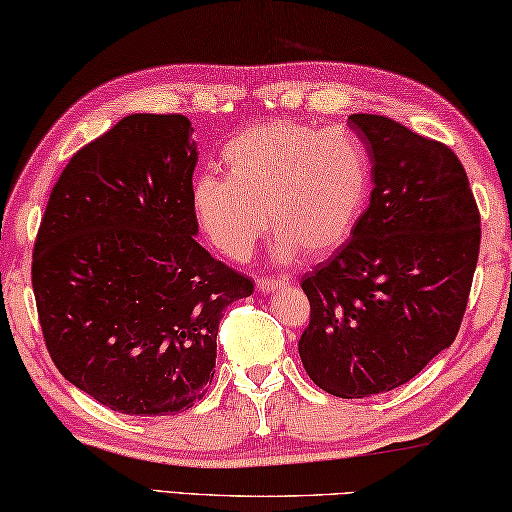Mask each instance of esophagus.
<instances>
[{"mask_svg":"<svg viewBox=\"0 0 512 512\" xmlns=\"http://www.w3.org/2000/svg\"><path fill=\"white\" fill-rule=\"evenodd\" d=\"M288 279H279V276H270V279H256V290L258 292H274L276 288L286 286Z\"/></svg>","mask_w":512,"mask_h":512,"instance_id":"obj_1","label":"esophagus"}]
</instances>
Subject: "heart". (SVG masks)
Here are the masks:
<instances>
[{"label": "heart", "mask_w": 512, "mask_h": 512, "mask_svg": "<svg viewBox=\"0 0 512 512\" xmlns=\"http://www.w3.org/2000/svg\"><path fill=\"white\" fill-rule=\"evenodd\" d=\"M222 163L226 177L195 181L192 211L231 261H245L267 220L279 258L331 254L354 231L372 188V158L356 133L295 120L240 131Z\"/></svg>", "instance_id": "obj_1"}]
</instances>
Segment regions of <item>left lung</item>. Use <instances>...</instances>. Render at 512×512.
Here are the masks:
<instances>
[{
  "mask_svg": "<svg viewBox=\"0 0 512 512\" xmlns=\"http://www.w3.org/2000/svg\"><path fill=\"white\" fill-rule=\"evenodd\" d=\"M374 190L351 238L304 274V370L333 397L395 390L456 340L481 245L465 167L447 145L383 115H349Z\"/></svg>",
  "mask_w": 512,
  "mask_h": 512,
  "instance_id": "obj_1",
  "label": "left lung"
}]
</instances>
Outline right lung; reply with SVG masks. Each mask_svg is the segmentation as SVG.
Instances as JSON below:
<instances>
[{
  "mask_svg": "<svg viewBox=\"0 0 512 512\" xmlns=\"http://www.w3.org/2000/svg\"><path fill=\"white\" fill-rule=\"evenodd\" d=\"M186 115L136 113L70 158L49 195L31 283L54 365L124 415H177L213 381L226 306L249 276L195 240Z\"/></svg>",
  "mask_w": 512,
  "mask_h": 512,
  "instance_id": "obj_1",
  "label": "right lung"
}]
</instances>
